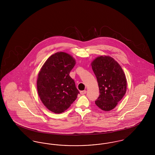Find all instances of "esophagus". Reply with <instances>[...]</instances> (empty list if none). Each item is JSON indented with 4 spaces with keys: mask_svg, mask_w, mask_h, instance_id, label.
Returning <instances> with one entry per match:
<instances>
[{
    "mask_svg": "<svg viewBox=\"0 0 155 155\" xmlns=\"http://www.w3.org/2000/svg\"><path fill=\"white\" fill-rule=\"evenodd\" d=\"M87 93V91H80V94L81 95H84Z\"/></svg>",
    "mask_w": 155,
    "mask_h": 155,
    "instance_id": "34e87169",
    "label": "esophagus"
}]
</instances>
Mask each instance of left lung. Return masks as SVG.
Masks as SVG:
<instances>
[{"label": "left lung", "mask_w": 155, "mask_h": 155, "mask_svg": "<svg viewBox=\"0 0 155 155\" xmlns=\"http://www.w3.org/2000/svg\"><path fill=\"white\" fill-rule=\"evenodd\" d=\"M99 88L96 106L104 111L113 109L124 96L127 80L118 63L108 56L96 58L91 63Z\"/></svg>", "instance_id": "left-lung-1"}]
</instances>
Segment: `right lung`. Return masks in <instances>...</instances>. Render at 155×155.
<instances>
[{
	"mask_svg": "<svg viewBox=\"0 0 155 155\" xmlns=\"http://www.w3.org/2000/svg\"><path fill=\"white\" fill-rule=\"evenodd\" d=\"M75 64L71 55L57 52L45 61L38 74V95L47 109L54 113L66 110L80 93L69 75Z\"/></svg>",
	"mask_w": 155,
	"mask_h": 155,
	"instance_id": "obj_1",
	"label": "right lung"
}]
</instances>
